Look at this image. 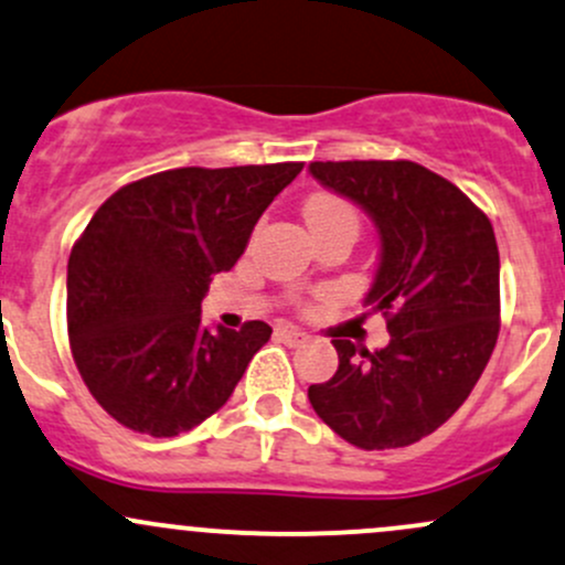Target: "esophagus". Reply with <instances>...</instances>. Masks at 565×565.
<instances>
[{"instance_id": "1", "label": "esophagus", "mask_w": 565, "mask_h": 565, "mask_svg": "<svg viewBox=\"0 0 565 565\" xmlns=\"http://www.w3.org/2000/svg\"><path fill=\"white\" fill-rule=\"evenodd\" d=\"M276 338L284 340V343H287V345H300V343H306L308 334L300 332V330H295V327H278Z\"/></svg>"}]
</instances>
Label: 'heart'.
I'll return each instance as SVG.
<instances>
[{
  "mask_svg": "<svg viewBox=\"0 0 565 565\" xmlns=\"http://www.w3.org/2000/svg\"><path fill=\"white\" fill-rule=\"evenodd\" d=\"M302 216H306L308 225H324V222H353V225H359L356 209L334 192L308 195V201L302 203Z\"/></svg>",
  "mask_w": 565,
  "mask_h": 565,
  "instance_id": "heart-1",
  "label": "heart"
}]
</instances>
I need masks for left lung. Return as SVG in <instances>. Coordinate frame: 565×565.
<instances>
[{"label": "left lung", "mask_w": 565, "mask_h": 565, "mask_svg": "<svg viewBox=\"0 0 565 565\" xmlns=\"http://www.w3.org/2000/svg\"><path fill=\"white\" fill-rule=\"evenodd\" d=\"M308 171L373 216L381 263L364 302L392 334L377 351L334 334L338 373L313 383L308 399L345 443L405 448L463 405L493 353V225L454 182L413 160H327Z\"/></svg>", "instance_id": "left-lung-1"}]
</instances>
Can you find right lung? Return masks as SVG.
<instances>
[{"label":"right lung","instance_id":"1","mask_svg":"<svg viewBox=\"0 0 565 565\" xmlns=\"http://www.w3.org/2000/svg\"><path fill=\"white\" fill-rule=\"evenodd\" d=\"M302 163L171 169L126 184L72 246L66 324L93 399L126 429L177 437L231 399L265 321L201 324V300Z\"/></svg>","mask_w":565,"mask_h":565}]
</instances>
